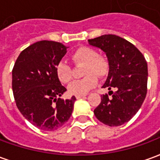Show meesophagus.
Segmentation results:
<instances>
[{
	"label": "esophagus",
	"instance_id": "34e87169",
	"mask_svg": "<svg viewBox=\"0 0 160 160\" xmlns=\"http://www.w3.org/2000/svg\"><path fill=\"white\" fill-rule=\"evenodd\" d=\"M85 96H86L85 94H83V95H75V98H80L85 97Z\"/></svg>",
	"mask_w": 160,
	"mask_h": 160
}]
</instances>
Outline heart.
Returning <instances> with one entry per match:
<instances>
[{
    "instance_id": "obj_1",
    "label": "heart",
    "mask_w": 160,
    "mask_h": 160,
    "mask_svg": "<svg viewBox=\"0 0 160 160\" xmlns=\"http://www.w3.org/2000/svg\"><path fill=\"white\" fill-rule=\"evenodd\" d=\"M72 61L75 64H85L83 74L86 76L74 80L70 84L68 91L73 95L87 94L91 89L96 87L98 83L97 76L104 77L110 69V63L104 56L98 55L97 51L88 46H82L74 50L71 56ZM56 75L61 82L68 83L73 78L71 67L65 62H60L56 67Z\"/></svg>"
}]
</instances>
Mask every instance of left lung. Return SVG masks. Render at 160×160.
I'll return each instance as SVG.
<instances>
[{
	"instance_id": "left-lung-1",
	"label": "left lung",
	"mask_w": 160,
	"mask_h": 160,
	"mask_svg": "<svg viewBox=\"0 0 160 160\" xmlns=\"http://www.w3.org/2000/svg\"><path fill=\"white\" fill-rule=\"evenodd\" d=\"M88 42L106 54L110 69L103 87L116 91L109 92L111 98L108 94L102 96L94 114L105 125H122L137 113L145 100L148 92L147 61L134 44L121 37L108 34Z\"/></svg>"
}]
</instances>
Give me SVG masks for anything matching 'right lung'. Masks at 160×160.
I'll return each instance as SVG.
<instances>
[{
    "mask_svg": "<svg viewBox=\"0 0 160 160\" xmlns=\"http://www.w3.org/2000/svg\"><path fill=\"white\" fill-rule=\"evenodd\" d=\"M67 52L62 42L42 40L19 54L12 71L16 105L23 117L42 130H56L72 115L74 96L61 98L67 89L56 75V67Z\"/></svg>",
    "mask_w": 160,
    "mask_h": 160,
    "instance_id": "obj_1",
    "label": "right lung"
}]
</instances>
